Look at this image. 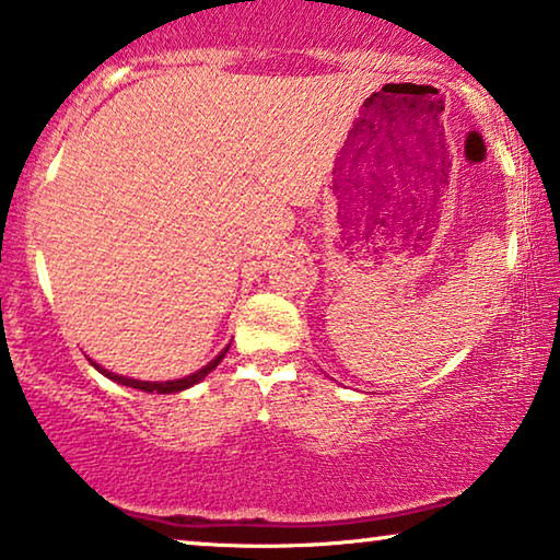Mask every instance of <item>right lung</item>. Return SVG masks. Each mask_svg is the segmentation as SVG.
<instances>
[{
	"instance_id": "1",
	"label": "right lung",
	"mask_w": 560,
	"mask_h": 560,
	"mask_svg": "<svg viewBox=\"0 0 560 560\" xmlns=\"http://www.w3.org/2000/svg\"><path fill=\"white\" fill-rule=\"evenodd\" d=\"M226 352H229V347L223 349V352H221L219 357H215V360L208 362V364L203 366V370L194 372V374H190V377H183V380H171V382H140V380L122 377V374H113V372H107V370H103V366H100V364H95L93 360H90V364H93L97 372H103L105 377H110L113 382H120V385H125V387H132V389H143V392H161V395H171V392H180V389H188V387L198 385V382L203 380L208 372H213L215 366H219V362L223 360V357H226Z\"/></svg>"
}]
</instances>
